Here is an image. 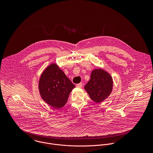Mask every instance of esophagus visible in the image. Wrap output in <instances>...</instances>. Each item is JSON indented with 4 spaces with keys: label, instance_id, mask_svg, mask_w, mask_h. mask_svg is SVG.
I'll return each mask as SVG.
<instances>
[{
    "label": "esophagus",
    "instance_id": "esophagus-1",
    "mask_svg": "<svg viewBox=\"0 0 153 153\" xmlns=\"http://www.w3.org/2000/svg\"><path fill=\"white\" fill-rule=\"evenodd\" d=\"M82 87V82H81L79 84H78L76 85V87L77 88H81Z\"/></svg>",
    "mask_w": 153,
    "mask_h": 153
}]
</instances>
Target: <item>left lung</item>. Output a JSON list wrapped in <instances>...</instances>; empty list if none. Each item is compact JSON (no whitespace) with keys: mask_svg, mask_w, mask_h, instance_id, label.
Returning <instances> with one entry per match:
<instances>
[{"mask_svg":"<svg viewBox=\"0 0 153 153\" xmlns=\"http://www.w3.org/2000/svg\"><path fill=\"white\" fill-rule=\"evenodd\" d=\"M84 88L92 101L97 103L101 102L109 97L112 91V78L103 69H94Z\"/></svg>","mask_w":153,"mask_h":153,"instance_id":"1","label":"left lung"}]
</instances>
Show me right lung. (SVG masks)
Wrapping results in <instances>:
<instances>
[{
    "instance_id": "add662e5",
    "label": "right lung",
    "mask_w": 153,
    "mask_h": 153,
    "mask_svg": "<svg viewBox=\"0 0 153 153\" xmlns=\"http://www.w3.org/2000/svg\"><path fill=\"white\" fill-rule=\"evenodd\" d=\"M75 85L55 63L48 66L42 73L38 89L41 98L52 107L59 109L68 101Z\"/></svg>"
}]
</instances>
